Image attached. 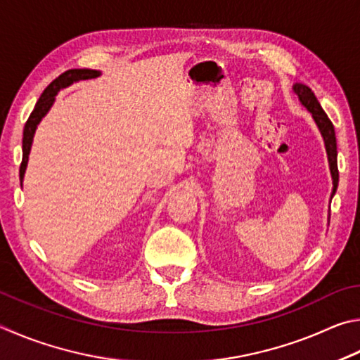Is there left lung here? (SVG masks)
Listing matches in <instances>:
<instances>
[{
  "label": "left lung",
  "mask_w": 360,
  "mask_h": 360,
  "mask_svg": "<svg viewBox=\"0 0 360 360\" xmlns=\"http://www.w3.org/2000/svg\"><path fill=\"white\" fill-rule=\"evenodd\" d=\"M292 90L299 96L302 105L307 107V110L313 115V120H314V122H316L318 128L321 131V136H323V139H324L327 158H329L330 174H332V180H333V190H332V196H333V194H335V191H337V186H338L335 129H333L332 122L329 120V117L326 115V112L323 110V107H321L316 96H314V93L311 91V88H308L304 84H294Z\"/></svg>",
  "instance_id": "1"
}]
</instances>
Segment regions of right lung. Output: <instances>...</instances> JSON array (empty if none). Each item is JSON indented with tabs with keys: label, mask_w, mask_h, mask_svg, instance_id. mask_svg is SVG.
<instances>
[{
	"label": "right lung",
	"mask_w": 360,
	"mask_h": 360,
	"mask_svg": "<svg viewBox=\"0 0 360 360\" xmlns=\"http://www.w3.org/2000/svg\"><path fill=\"white\" fill-rule=\"evenodd\" d=\"M101 72L94 71V69H69V71L63 72L58 75L52 84H50L46 90L42 91L39 101H37L34 105V110L31 112V115L28 117L27 123H25L23 128V143H22V150H23V158H22V164H20V180H23L25 170H27V164H28V155L31 150V143H33V137L37 124H39L44 115L50 110L52 107L56 93H58L61 88H66L74 82L79 80H86V79H96L99 77Z\"/></svg>",
	"instance_id": "1"
}]
</instances>
